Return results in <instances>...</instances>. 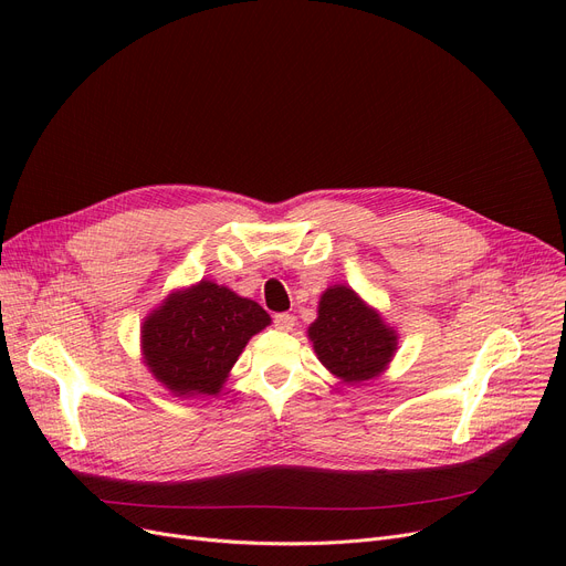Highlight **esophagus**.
<instances>
[{
    "mask_svg": "<svg viewBox=\"0 0 566 566\" xmlns=\"http://www.w3.org/2000/svg\"><path fill=\"white\" fill-rule=\"evenodd\" d=\"M273 323H275V328H277V331H282V333H289V331H293V325H295V316H293V314H289V312H284V314H277Z\"/></svg>",
    "mask_w": 566,
    "mask_h": 566,
    "instance_id": "obj_1",
    "label": "esophagus"
}]
</instances>
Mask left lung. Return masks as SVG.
I'll list each match as a JSON object with an SVG mask.
<instances>
[{"label":"left lung","instance_id":"8db88e82","mask_svg":"<svg viewBox=\"0 0 566 566\" xmlns=\"http://www.w3.org/2000/svg\"><path fill=\"white\" fill-rule=\"evenodd\" d=\"M307 335L323 367L348 385L382 374L397 350V333L344 284L325 289Z\"/></svg>","mask_w":566,"mask_h":566}]
</instances>
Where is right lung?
Instances as JSON below:
<instances>
[{
	"instance_id": "1",
	"label": "right lung",
	"mask_w": 566,
	"mask_h": 566,
	"mask_svg": "<svg viewBox=\"0 0 566 566\" xmlns=\"http://www.w3.org/2000/svg\"><path fill=\"white\" fill-rule=\"evenodd\" d=\"M271 323L265 310L208 280L169 293L142 325L144 363L181 399L218 395L245 344Z\"/></svg>"
}]
</instances>
